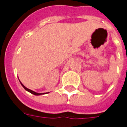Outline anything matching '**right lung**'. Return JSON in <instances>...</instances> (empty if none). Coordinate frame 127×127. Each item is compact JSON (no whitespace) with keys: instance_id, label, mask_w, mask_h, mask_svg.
<instances>
[{"instance_id":"right-lung-1","label":"right lung","mask_w":127,"mask_h":127,"mask_svg":"<svg viewBox=\"0 0 127 127\" xmlns=\"http://www.w3.org/2000/svg\"><path fill=\"white\" fill-rule=\"evenodd\" d=\"M20 81V80H19ZM20 84H21L22 85V87H24V89H25V90H26V91H28V92H30V93H32V94H33V95H44V94H46V93H36V92H35V91H32V90H31V89H28V88H27V87H25V86H24V85H23V84H22V83H21V82H20Z\"/></svg>"}]
</instances>
